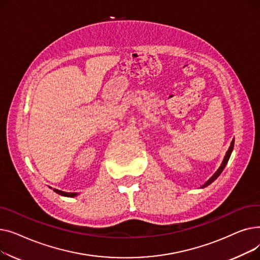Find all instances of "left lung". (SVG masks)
Masks as SVG:
<instances>
[{"label":"left lung","instance_id":"obj_1","mask_svg":"<svg viewBox=\"0 0 260 260\" xmlns=\"http://www.w3.org/2000/svg\"><path fill=\"white\" fill-rule=\"evenodd\" d=\"M233 148H234V139H233V141L231 142V145H230V147H229V149H228V152H226V154H225V156H224V159H223V161H222V163H221V166H220V168L217 170V172L211 177V178L204 183L201 187H207L208 185H210L213 181H215L217 178H218V176H219L221 173H222V171H223V169L225 168V166H226V163H228V161H229V159H230V157H231V154H232V152H233Z\"/></svg>","mask_w":260,"mask_h":260}]
</instances>
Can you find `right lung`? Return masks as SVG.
<instances>
[{
  "label": "right lung",
  "instance_id": "add662e5",
  "mask_svg": "<svg viewBox=\"0 0 260 260\" xmlns=\"http://www.w3.org/2000/svg\"><path fill=\"white\" fill-rule=\"evenodd\" d=\"M53 190L56 193H58L59 195H62V196H65V197H76L78 195L77 193H66V192H63V190H59V189H56V188H53Z\"/></svg>",
  "mask_w": 260,
  "mask_h": 260
}]
</instances>
